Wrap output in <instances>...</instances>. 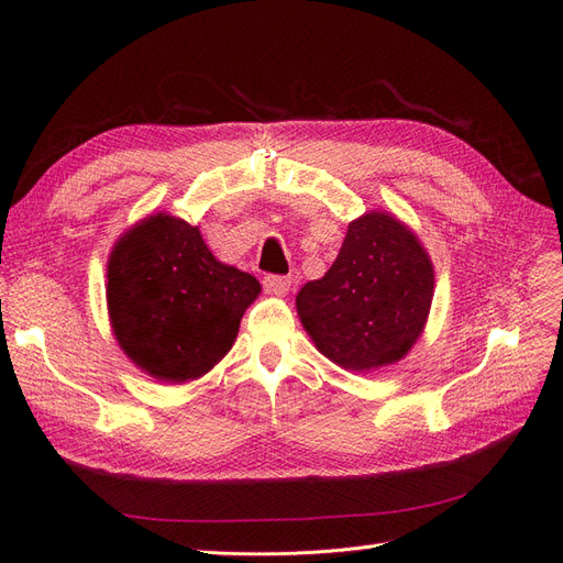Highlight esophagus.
<instances>
[{"label": "esophagus", "instance_id": "obj_1", "mask_svg": "<svg viewBox=\"0 0 563 563\" xmlns=\"http://www.w3.org/2000/svg\"><path fill=\"white\" fill-rule=\"evenodd\" d=\"M263 286L267 294H275V296H284L288 288H291V277H284V275H265L263 277Z\"/></svg>", "mask_w": 563, "mask_h": 563}]
</instances>
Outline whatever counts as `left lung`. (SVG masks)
<instances>
[{
	"label": "left lung",
	"instance_id": "left-lung-1",
	"mask_svg": "<svg viewBox=\"0 0 563 563\" xmlns=\"http://www.w3.org/2000/svg\"><path fill=\"white\" fill-rule=\"evenodd\" d=\"M434 269L418 236L373 211L350 223L331 269L296 296L317 350L347 371L395 364L422 333Z\"/></svg>",
	"mask_w": 563,
	"mask_h": 563
}]
</instances>
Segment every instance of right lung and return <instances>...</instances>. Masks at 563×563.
Wrapping results in <instances>:
<instances>
[{"label":"right lung","mask_w":563,"mask_h":563,"mask_svg":"<svg viewBox=\"0 0 563 563\" xmlns=\"http://www.w3.org/2000/svg\"><path fill=\"white\" fill-rule=\"evenodd\" d=\"M258 294V279L213 258L199 228L166 213L129 230L108 263L119 345L166 383L195 380L223 360Z\"/></svg>","instance_id":"add662e5"}]
</instances>
